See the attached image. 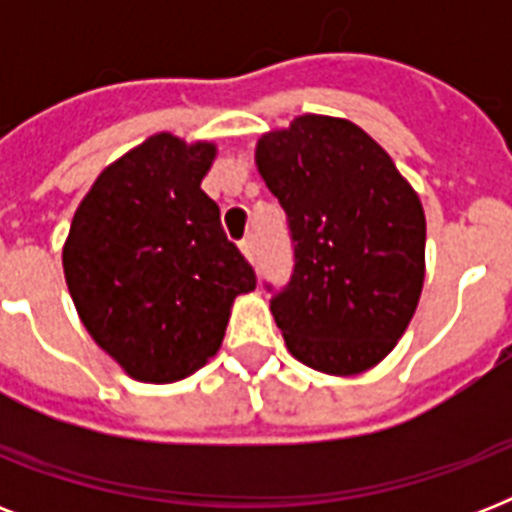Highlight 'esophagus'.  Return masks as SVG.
Wrapping results in <instances>:
<instances>
[{
	"label": "esophagus",
	"instance_id": "1",
	"mask_svg": "<svg viewBox=\"0 0 512 512\" xmlns=\"http://www.w3.org/2000/svg\"><path fill=\"white\" fill-rule=\"evenodd\" d=\"M239 249H241V255L247 257L249 263H252V260H255V239H252V236H247V239L241 241Z\"/></svg>",
	"mask_w": 512,
	"mask_h": 512
}]
</instances>
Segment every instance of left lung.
Returning <instances> with one entry per match:
<instances>
[{
    "instance_id": "1",
    "label": "left lung",
    "mask_w": 512,
    "mask_h": 512,
    "mask_svg": "<svg viewBox=\"0 0 512 512\" xmlns=\"http://www.w3.org/2000/svg\"><path fill=\"white\" fill-rule=\"evenodd\" d=\"M255 164L287 212L295 271L271 313L316 372L372 369L409 327L425 281V212L358 124L305 114L257 140Z\"/></svg>"
}]
</instances>
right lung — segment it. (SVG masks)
<instances>
[{
  "label": "right lung",
  "instance_id": "1",
  "mask_svg": "<svg viewBox=\"0 0 512 512\" xmlns=\"http://www.w3.org/2000/svg\"><path fill=\"white\" fill-rule=\"evenodd\" d=\"M217 146L159 132L108 164L63 244L90 337L140 382H177L223 345L233 300L257 284L201 191Z\"/></svg>",
  "mask_w": 512,
  "mask_h": 512
}]
</instances>
